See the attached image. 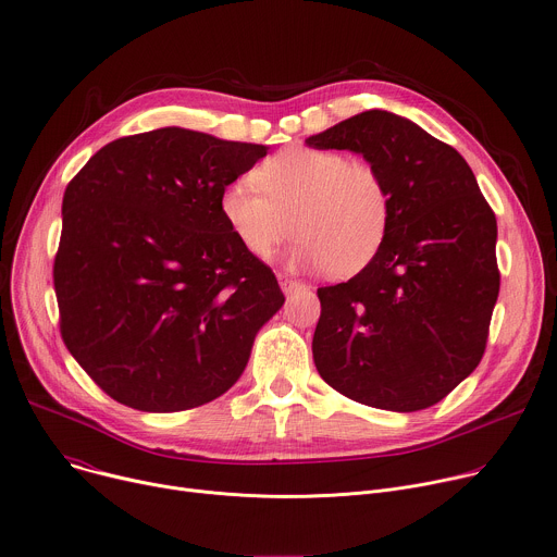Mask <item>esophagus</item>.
I'll return each mask as SVG.
<instances>
[{
  "label": "esophagus",
  "instance_id": "esophagus-1",
  "mask_svg": "<svg viewBox=\"0 0 557 557\" xmlns=\"http://www.w3.org/2000/svg\"><path fill=\"white\" fill-rule=\"evenodd\" d=\"M277 280H280V286H282V290H284V293H293V290H297V288L305 286L301 282H297V280H293V277L284 275V273H280V275H277Z\"/></svg>",
  "mask_w": 557,
  "mask_h": 557
}]
</instances>
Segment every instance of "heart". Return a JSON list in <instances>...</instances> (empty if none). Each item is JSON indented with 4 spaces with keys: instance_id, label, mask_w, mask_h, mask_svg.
I'll return each mask as SVG.
<instances>
[{
    "instance_id": "heart-1",
    "label": "heart",
    "mask_w": 557,
    "mask_h": 557,
    "mask_svg": "<svg viewBox=\"0 0 557 557\" xmlns=\"http://www.w3.org/2000/svg\"><path fill=\"white\" fill-rule=\"evenodd\" d=\"M220 211L252 258L269 260L295 226L293 260L346 277L369 267L382 248L391 190L369 162L293 144L264 160L252 180L224 186Z\"/></svg>"
}]
</instances>
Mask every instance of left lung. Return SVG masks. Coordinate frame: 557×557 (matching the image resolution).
I'll list each match as a JSON object with an SVG mask.
<instances>
[{
  "label": "left lung",
  "mask_w": 557,
  "mask_h": 557,
  "mask_svg": "<svg viewBox=\"0 0 557 557\" xmlns=\"http://www.w3.org/2000/svg\"><path fill=\"white\" fill-rule=\"evenodd\" d=\"M307 144L360 153L391 190L373 262L318 288V373L367 407L429 409L484 356L499 293L495 213L458 150L388 111H364Z\"/></svg>",
  "instance_id": "left-lung-1"
}]
</instances>
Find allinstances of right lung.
Listing matches in <instances>:
<instances>
[{
  "label": "right lung",
  "mask_w": 557,
  "mask_h": 557,
  "mask_svg": "<svg viewBox=\"0 0 557 557\" xmlns=\"http://www.w3.org/2000/svg\"><path fill=\"white\" fill-rule=\"evenodd\" d=\"M177 126L120 137L62 201L60 331L107 395L175 413L226 393L284 305L273 271L228 228L224 186L267 156Z\"/></svg>",
  "instance_id": "obj_1"
}]
</instances>
